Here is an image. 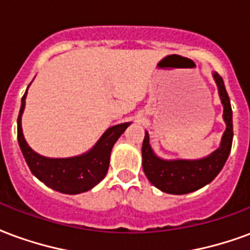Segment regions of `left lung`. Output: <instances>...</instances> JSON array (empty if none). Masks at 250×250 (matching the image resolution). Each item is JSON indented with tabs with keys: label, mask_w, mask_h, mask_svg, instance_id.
Listing matches in <instances>:
<instances>
[{
	"label": "left lung",
	"mask_w": 250,
	"mask_h": 250,
	"mask_svg": "<svg viewBox=\"0 0 250 250\" xmlns=\"http://www.w3.org/2000/svg\"><path fill=\"white\" fill-rule=\"evenodd\" d=\"M212 77L217 84L220 101L224 107L223 119L227 125L219 148L201 159L166 160L159 158L153 152L149 144V135L146 131L143 146H142L143 171L149 183L162 192L171 195H186L197 191L207 184H209L219 175V172L223 169L224 164L228 159L232 148V140H233L232 107L223 78L217 73L212 74Z\"/></svg>",
	"instance_id": "left-lung-1"
}]
</instances>
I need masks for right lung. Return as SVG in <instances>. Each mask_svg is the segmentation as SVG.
I'll use <instances>...</instances> for the list:
<instances>
[{
	"label": "right lung",
	"mask_w": 250,
	"mask_h": 250,
	"mask_svg": "<svg viewBox=\"0 0 250 250\" xmlns=\"http://www.w3.org/2000/svg\"><path fill=\"white\" fill-rule=\"evenodd\" d=\"M26 95L27 90L21 101L20 115L17 120V136L22 155L31 173L51 189L61 193L78 195L90 191L106 176L112 147L131 122L110 127L95 146L82 155L73 158H46L29 147L22 132L21 119L26 104Z\"/></svg>",
	"instance_id": "1"
}]
</instances>
